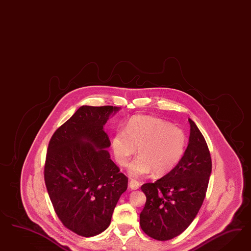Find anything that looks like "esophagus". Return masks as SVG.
I'll return each mask as SVG.
<instances>
[{"label": "esophagus", "instance_id": "obj_1", "mask_svg": "<svg viewBox=\"0 0 251 251\" xmlns=\"http://www.w3.org/2000/svg\"><path fill=\"white\" fill-rule=\"evenodd\" d=\"M129 187L131 190H138L140 187V183L135 179H130L129 181Z\"/></svg>", "mask_w": 251, "mask_h": 251}]
</instances>
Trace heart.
<instances>
[{
    "mask_svg": "<svg viewBox=\"0 0 251 251\" xmlns=\"http://www.w3.org/2000/svg\"><path fill=\"white\" fill-rule=\"evenodd\" d=\"M188 136L183 129L159 118L136 115L118 130L111 139L115 159L127 167L138 149L139 157L128 169L132 177H142L153 172L155 176L169 174L186 152Z\"/></svg>",
    "mask_w": 251,
    "mask_h": 251,
    "instance_id": "obj_1",
    "label": "heart"
}]
</instances>
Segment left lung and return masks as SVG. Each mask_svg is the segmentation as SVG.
<instances>
[{
  "label": "left lung",
  "mask_w": 251,
  "mask_h": 251,
  "mask_svg": "<svg viewBox=\"0 0 251 251\" xmlns=\"http://www.w3.org/2000/svg\"><path fill=\"white\" fill-rule=\"evenodd\" d=\"M189 145L182 159L167 175L141 189L146 202L140 225L147 236L159 241L183 233L202 205L212 172V158L205 139L189 119Z\"/></svg>",
  "instance_id": "8db88e82"
}]
</instances>
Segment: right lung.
Returning a JSON list of instances; mask_svg holds the SVG:
<instances>
[{
  "label": "right lung",
  "mask_w": 251,
  "mask_h": 251,
  "mask_svg": "<svg viewBox=\"0 0 251 251\" xmlns=\"http://www.w3.org/2000/svg\"><path fill=\"white\" fill-rule=\"evenodd\" d=\"M113 106H83L55 130L44 166L54 211L63 226L79 236L108 227L128 177L110 159V141L103 129Z\"/></svg>",
  "instance_id": "add662e5"
}]
</instances>
